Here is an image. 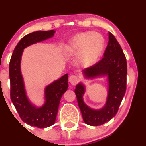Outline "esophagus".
Returning <instances> with one entry per match:
<instances>
[{"label":"esophagus","instance_id":"obj_1","mask_svg":"<svg viewBox=\"0 0 146 146\" xmlns=\"http://www.w3.org/2000/svg\"><path fill=\"white\" fill-rule=\"evenodd\" d=\"M78 77L76 76V75H71L70 78H68V81H69V82L71 83L72 85L77 84V83L78 82Z\"/></svg>","mask_w":146,"mask_h":146}]
</instances>
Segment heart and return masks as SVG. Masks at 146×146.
<instances>
[{
	"mask_svg": "<svg viewBox=\"0 0 146 146\" xmlns=\"http://www.w3.org/2000/svg\"><path fill=\"white\" fill-rule=\"evenodd\" d=\"M104 46V40L98 33L84 32L75 35L68 43L66 51L71 56L78 55V62L84 67L97 62Z\"/></svg>",
	"mask_w": 146,
	"mask_h": 146,
	"instance_id": "obj_1",
	"label": "heart"
}]
</instances>
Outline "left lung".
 I'll list each match as a JSON object with an SVG mask.
<instances>
[{
  "label": "left lung",
  "instance_id": "1",
  "mask_svg": "<svg viewBox=\"0 0 146 146\" xmlns=\"http://www.w3.org/2000/svg\"><path fill=\"white\" fill-rule=\"evenodd\" d=\"M108 39L104 58L83 71L86 79L107 76L108 90L105 105L98 110L90 108L84 101V85L80 82L75 89L84 121L93 126L104 124L116 115L126 90V58L120 44L110 32H108Z\"/></svg>",
  "mask_w": 146,
  "mask_h": 146
}]
</instances>
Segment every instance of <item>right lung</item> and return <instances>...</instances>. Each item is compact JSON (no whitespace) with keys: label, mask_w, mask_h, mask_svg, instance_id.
I'll return each mask as SVG.
<instances>
[{"label":"right lung","mask_w":146,"mask_h":146,"mask_svg":"<svg viewBox=\"0 0 146 146\" xmlns=\"http://www.w3.org/2000/svg\"><path fill=\"white\" fill-rule=\"evenodd\" d=\"M56 31H38L23 37L15 47L9 62L10 97L19 116L25 123L39 128L54 124L62 96L67 90L68 74H65L44 88V103L38 107L27 95L21 63L23 52L30 45L46 40L54 36Z\"/></svg>","instance_id":"add662e5"}]
</instances>
